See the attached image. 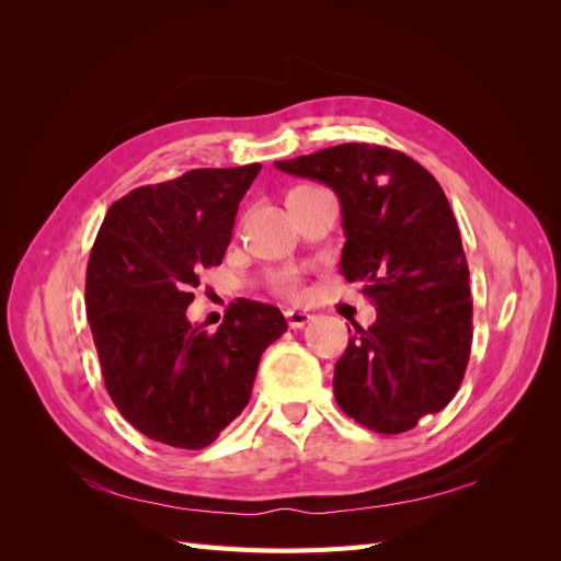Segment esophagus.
Here are the masks:
<instances>
[{"label":"esophagus","mask_w":561,"mask_h":561,"mask_svg":"<svg viewBox=\"0 0 561 561\" xmlns=\"http://www.w3.org/2000/svg\"><path fill=\"white\" fill-rule=\"evenodd\" d=\"M285 318H287V328L301 330L313 316L307 313V311H285Z\"/></svg>","instance_id":"obj_1"}]
</instances>
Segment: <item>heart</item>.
<instances>
[{
  "instance_id": "heart-1",
  "label": "heart",
  "mask_w": 561,
  "mask_h": 561,
  "mask_svg": "<svg viewBox=\"0 0 561 561\" xmlns=\"http://www.w3.org/2000/svg\"><path fill=\"white\" fill-rule=\"evenodd\" d=\"M271 283H274L276 293L285 297H301L304 295V278L297 268H280L271 276Z\"/></svg>"
}]
</instances>
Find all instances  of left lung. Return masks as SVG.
Listing matches in <instances>:
<instances>
[{"label": "left lung", "instance_id": "left-lung-1", "mask_svg": "<svg viewBox=\"0 0 561 561\" xmlns=\"http://www.w3.org/2000/svg\"><path fill=\"white\" fill-rule=\"evenodd\" d=\"M342 203V274L377 307L334 365V398L360 426L398 435L445 410L472 344L470 274L437 180L402 151L348 142L276 161ZM351 332V330H348Z\"/></svg>", "mask_w": 561, "mask_h": 561}]
</instances>
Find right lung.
<instances>
[{
	"label": "right lung",
	"mask_w": 561,
	"mask_h": 561,
	"mask_svg": "<svg viewBox=\"0 0 561 561\" xmlns=\"http://www.w3.org/2000/svg\"><path fill=\"white\" fill-rule=\"evenodd\" d=\"M262 163L196 168L112 203L87 268V316L116 410L149 439L203 449L243 412L283 313L231 304L217 332L186 320L203 268L222 264Z\"/></svg>",
	"instance_id": "1"
}]
</instances>
